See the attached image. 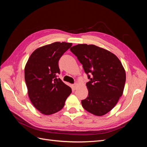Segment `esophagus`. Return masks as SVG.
Returning a JSON list of instances; mask_svg holds the SVG:
<instances>
[{
  "label": "esophagus",
  "instance_id": "1",
  "mask_svg": "<svg viewBox=\"0 0 147 147\" xmlns=\"http://www.w3.org/2000/svg\"><path fill=\"white\" fill-rule=\"evenodd\" d=\"M77 83H75V84H72V88H74V90H75V89H76V88H77Z\"/></svg>",
  "mask_w": 147,
  "mask_h": 147
}]
</instances>
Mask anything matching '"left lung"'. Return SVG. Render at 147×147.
<instances>
[{"mask_svg": "<svg viewBox=\"0 0 147 147\" xmlns=\"http://www.w3.org/2000/svg\"><path fill=\"white\" fill-rule=\"evenodd\" d=\"M88 75V96L82 100L90 113L102 116L116 105L123 94L126 72L112 53L94 45L78 44L70 49Z\"/></svg>", "mask_w": 147, "mask_h": 147, "instance_id": "obj_1", "label": "left lung"}]
</instances>
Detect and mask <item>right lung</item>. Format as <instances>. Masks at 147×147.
I'll use <instances>...</instances> for the list:
<instances>
[{"mask_svg": "<svg viewBox=\"0 0 147 147\" xmlns=\"http://www.w3.org/2000/svg\"><path fill=\"white\" fill-rule=\"evenodd\" d=\"M72 45L55 42L35 50L27 62L24 77L29 99L33 105L44 115H51L64 107L72 89L63 82L59 60Z\"/></svg>", "mask_w": 147, "mask_h": 147, "instance_id": "add662e5", "label": "right lung"}]
</instances>
